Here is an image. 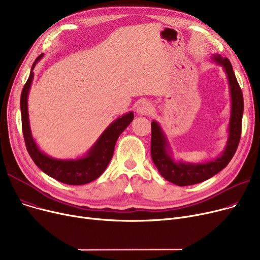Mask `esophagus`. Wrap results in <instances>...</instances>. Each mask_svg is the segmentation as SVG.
<instances>
[{"instance_id": "1", "label": "esophagus", "mask_w": 260, "mask_h": 260, "mask_svg": "<svg viewBox=\"0 0 260 260\" xmlns=\"http://www.w3.org/2000/svg\"><path fill=\"white\" fill-rule=\"evenodd\" d=\"M153 105L149 103L148 101H142L138 104L137 106V114L140 116H147L153 112Z\"/></svg>"}]
</instances>
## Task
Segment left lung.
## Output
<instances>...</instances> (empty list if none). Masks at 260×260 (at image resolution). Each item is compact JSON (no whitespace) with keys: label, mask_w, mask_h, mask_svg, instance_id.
<instances>
[{"label":"left lung","mask_w":260,"mask_h":260,"mask_svg":"<svg viewBox=\"0 0 260 260\" xmlns=\"http://www.w3.org/2000/svg\"><path fill=\"white\" fill-rule=\"evenodd\" d=\"M212 59L223 67L229 80L231 92L232 111L229 123V138L223 153L218 158L204 163L176 162L171 156L172 153L170 151L169 142L160 125L156 121H153L151 124V155L153 162L163 178L179 186L200 183L219 173L233 158L240 141L243 115V97L241 88L229 59L222 58L220 54H214Z\"/></svg>","instance_id":"obj_1"}]
</instances>
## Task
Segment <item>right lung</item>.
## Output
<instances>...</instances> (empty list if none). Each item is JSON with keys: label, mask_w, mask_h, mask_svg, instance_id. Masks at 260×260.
Listing matches in <instances>:
<instances>
[{"label": "right lung", "mask_w": 260, "mask_h": 260, "mask_svg": "<svg viewBox=\"0 0 260 260\" xmlns=\"http://www.w3.org/2000/svg\"><path fill=\"white\" fill-rule=\"evenodd\" d=\"M42 57L43 54H40L36 59L31 67L30 75L27 79L21 93L22 129L27 152L36 163V166L50 176L51 178L71 185L89 183L100 177L107 168L109 161L113 158L117 139L133 121L134 113L129 112L115 120L103 132L100 138L83 158L76 160H61L45 155L40 151L31 136L28 119V106H27V97H28V91L34 79L32 71L36 63Z\"/></svg>", "instance_id": "obj_1"}]
</instances>
